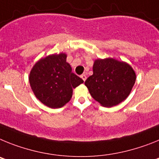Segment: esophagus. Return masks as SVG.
<instances>
[{"label":"esophagus","instance_id":"obj_1","mask_svg":"<svg viewBox=\"0 0 159 159\" xmlns=\"http://www.w3.org/2000/svg\"><path fill=\"white\" fill-rule=\"evenodd\" d=\"M81 79L83 80L84 81H85V80H86V76H85V74H82V75H81Z\"/></svg>","mask_w":159,"mask_h":159}]
</instances>
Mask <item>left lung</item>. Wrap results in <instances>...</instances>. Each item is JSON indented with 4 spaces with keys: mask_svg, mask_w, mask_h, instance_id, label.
<instances>
[{
    "mask_svg": "<svg viewBox=\"0 0 159 159\" xmlns=\"http://www.w3.org/2000/svg\"><path fill=\"white\" fill-rule=\"evenodd\" d=\"M135 81L136 74L130 65L108 57L94 61L93 75L85 85L101 106L112 107L127 98Z\"/></svg>",
    "mask_w": 159,
    "mask_h": 159,
    "instance_id": "1",
    "label": "left lung"
}]
</instances>
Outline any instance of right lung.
Masks as SVG:
<instances>
[{"mask_svg":"<svg viewBox=\"0 0 159 159\" xmlns=\"http://www.w3.org/2000/svg\"><path fill=\"white\" fill-rule=\"evenodd\" d=\"M65 53L42 57L35 63L29 76L36 98L49 108L57 109L70 102L73 89L84 81L72 72Z\"/></svg>","mask_w":159,"mask_h":159,"instance_id":"right-lung-1","label":"right lung"}]
</instances>
